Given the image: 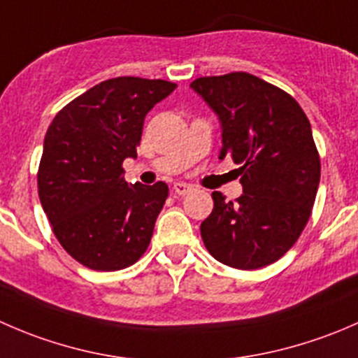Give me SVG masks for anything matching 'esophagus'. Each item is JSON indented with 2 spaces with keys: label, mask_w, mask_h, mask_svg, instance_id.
I'll return each mask as SVG.
<instances>
[{
  "label": "esophagus",
  "mask_w": 358,
  "mask_h": 358,
  "mask_svg": "<svg viewBox=\"0 0 358 358\" xmlns=\"http://www.w3.org/2000/svg\"><path fill=\"white\" fill-rule=\"evenodd\" d=\"M173 190H175V194H178V196H185V194L192 192L194 187L189 185V183H185V182H176L175 185H173Z\"/></svg>",
  "instance_id": "34e87169"
}]
</instances>
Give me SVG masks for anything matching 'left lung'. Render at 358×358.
Wrapping results in <instances>:
<instances>
[{
	"label": "left lung",
	"mask_w": 358,
	"mask_h": 358,
	"mask_svg": "<svg viewBox=\"0 0 358 358\" xmlns=\"http://www.w3.org/2000/svg\"><path fill=\"white\" fill-rule=\"evenodd\" d=\"M190 88L218 115L220 159L241 164L243 185L234 202L213 192V211L201 223L204 246L234 268L270 265L298 241L319 189L308 117L291 95L248 72L199 78Z\"/></svg>",
	"instance_id": "8db88e82"
}]
</instances>
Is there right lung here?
I'll return each mask as SVG.
<instances>
[{
	"label": "right lung",
	"mask_w": 358,
	"mask_h": 358,
	"mask_svg": "<svg viewBox=\"0 0 358 358\" xmlns=\"http://www.w3.org/2000/svg\"><path fill=\"white\" fill-rule=\"evenodd\" d=\"M175 88L107 79L67 103L46 131L39 201L62 248L88 268H126L149 248L168 185L124 182L122 161L136 157L147 112Z\"/></svg>",
	"instance_id": "1"
}]
</instances>
